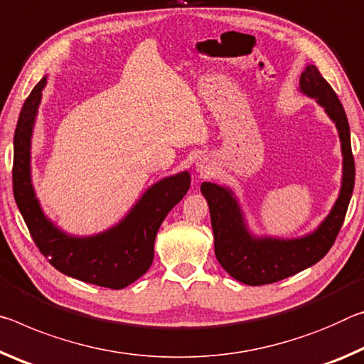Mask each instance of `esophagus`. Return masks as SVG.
Returning a JSON list of instances; mask_svg holds the SVG:
<instances>
[{"label":"esophagus","mask_w":364,"mask_h":364,"mask_svg":"<svg viewBox=\"0 0 364 364\" xmlns=\"http://www.w3.org/2000/svg\"><path fill=\"white\" fill-rule=\"evenodd\" d=\"M196 171H198L200 174H206V172L210 171V164H208V161L205 158H200V161H196Z\"/></svg>","instance_id":"obj_1"}]
</instances>
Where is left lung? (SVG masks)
<instances>
[{"mask_svg":"<svg viewBox=\"0 0 364 364\" xmlns=\"http://www.w3.org/2000/svg\"><path fill=\"white\" fill-rule=\"evenodd\" d=\"M300 92L323 106L338 130L343 154V177L336 205L319 228L300 238L255 237L248 232L238 201L228 187L201 183V193L210 205L214 232V253L225 271L238 282L264 285L279 282L316 264L341 232L355 186V159L351 153L350 126L336 92L316 65H306L300 75Z\"/></svg>","mask_w":364,"mask_h":364,"instance_id":"8db88e82","label":"left lung"}]
</instances>
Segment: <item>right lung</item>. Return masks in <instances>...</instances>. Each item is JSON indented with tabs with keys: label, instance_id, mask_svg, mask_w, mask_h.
<instances>
[{
	"label": "right lung",
	"instance_id": "1",
	"mask_svg": "<svg viewBox=\"0 0 364 364\" xmlns=\"http://www.w3.org/2000/svg\"><path fill=\"white\" fill-rule=\"evenodd\" d=\"M45 85L46 77L28 95L16 126L13 188L17 208L35 245L58 271L100 287L124 289L150 269L159 225L186 196L190 174L183 171L154 183L127 216L106 232L73 237L59 230L41 211L31 178V140Z\"/></svg>",
	"mask_w": 364,
	"mask_h": 364
}]
</instances>
